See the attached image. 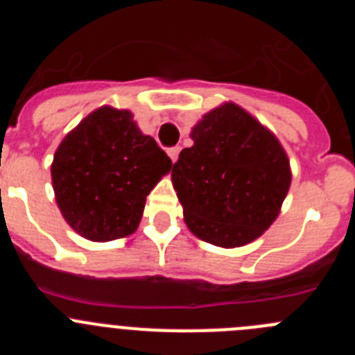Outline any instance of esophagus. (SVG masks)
I'll return each instance as SVG.
<instances>
[{"label":"esophagus","instance_id":"1","mask_svg":"<svg viewBox=\"0 0 355 355\" xmlns=\"http://www.w3.org/2000/svg\"><path fill=\"white\" fill-rule=\"evenodd\" d=\"M167 153H168V156H171L172 163L178 162V156H180V147H171V149H168Z\"/></svg>","mask_w":355,"mask_h":355}]
</instances>
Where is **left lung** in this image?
Listing matches in <instances>:
<instances>
[{
	"mask_svg": "<svg viewBox=\"0 0 355 355\" xmlns=\"http://www.w3.org/2000/svg\"><path fill=\"white\" fill-rule=\"evenodd\" d=\"M190 137L193 146L172 167L188 229L216 247L247 245L270 227L290 190L283 146L234 103L208 112Z\"/></svg>",
	"mask_w": 355,
	"mask_h": 355,
	"instance_id": "left-lung-1",
	"label": "left lung"
}]
</instances>
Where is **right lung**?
I'll list each match as a JSON object with an SVG mask.
<instances>
[{
	"instance_id": "1",
	"label": "right lung",
	"mask_w": 355,
	"mask_h": 355,
	"mask_svg": "<svg viewBox=\"0 0 355 355\" xmlns=\"http://www.w3.org/2000/svg\"><path fill=\"white\" fill-rule=\"evenodd\" d=\"M172 162L144 135L130 110L101 106L58 146L51 165L56 205L65 222L92 241L135 233L146 197Z\"/></svg>"
}]
</instances>
